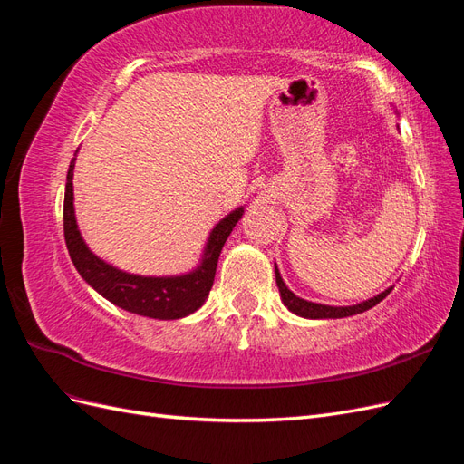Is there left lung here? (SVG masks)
Here are the masks:
<instances>
[{
    "label": "left lung",
    "mask_w": 464,
    "mask_h": 464,
    "mask_svg": "<svg viewBox=\"0 0 464 464\" xmlns=\"http://www.w3.org/2000/svg\"><path fill=\"white\" fill-rule=\"evenodd\" d=\"M275 276H276V286L280 290V298H283L285 305L288 307L290 312H294L296 315H302V317H310V319H341V317H348V315H356V314H362L370 310V307L377 305L379 302H382L387 294L392 290H385L382 294H377L375 298L372 300H366L362 302L358 305H348V307H333V305H323V304H314V302H307V300H302L298 298L296 294L290 292L285 285L283 276H280L276 265H275Z\"/></svg>",
    "instance_id": "obj_1"
}]
</instances>
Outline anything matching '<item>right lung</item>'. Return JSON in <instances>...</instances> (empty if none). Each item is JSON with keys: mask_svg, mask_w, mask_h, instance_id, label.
<instances>
[{"mask_svg": "<svg viewBox=\"0 0 464 464\" xmlns=\"http://www.w3.org/2000/svg\"><path fill=\"white\" fill-rule=\"evenodd\" d=\"M73 168L72 160L67 170L65 199H63V236L69 256L79 275L87 283L102 294L106 300L116 304L125 312L145 315L152 319H179L199 310L208 290L213 286L217 263L224 242L228 240L236 222L242 218L244 208H237L227 218H222L215 230L210 232L205 249V259L199 269L181 276H137L123 273L116 266L104 263L87 247L85 240L77 230L75 210H73Z\"/></svg>", "mask_w": 464, "mask_h": 464, "instance_id": "obj_1", "label": "right lung"}]
</instances>
